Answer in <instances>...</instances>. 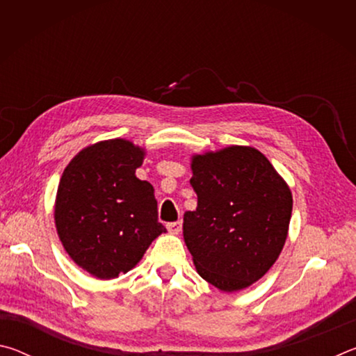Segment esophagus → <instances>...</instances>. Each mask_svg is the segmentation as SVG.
Wrapping results in <instances>:
<instances>
[{"instance_id":"1","label":"esophagus","mask_w":356,"mask_h":356,"mask_svg":"<svg viewBox=\"0 0 356 356\" xmlns=\"http://www.w3.org/2000/svg\"><path fill=\"white\" fill-rule=\"evenodd\" d=\"M180 229H182V221H174L168 225V231L171 234H179Z\"/></svg>"}]
</instances>
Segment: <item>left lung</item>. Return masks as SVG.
Masks as SVG:
<instances>
[{"label": "left lung", "instance_id": "obj_1", "mask_svg": "<svg viewBox=\"0 0 356 356\" xmlns=\"http://www.w3.org/2000/svg\"><path fill=\"white\" fill-rule=\"evenodd\" d=\"M197 207L184 240L201 278L222 292L261 280L286 243L292 193L262 152L229 146L191 156Z\"/></svg>", "mask_w": 356, "mask_h": 356}]
</instances>
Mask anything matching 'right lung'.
<instances>
[{
  "instance_id": "right-lung-1",
  "label": "right lung",
  "mask_w": 356,
  "mask_h": 356,
  "mask_svg": "<svg viewBox=\"0 0 356 356\" xmlns=\"http://www.w3.org/2000/svg\"><path fill=\"white\" fill-rule=\"evenodd\" d=\"M144 155L122 138L95 143L72 159L59 180V240L72 261L99 280L127 273L166 232L154 186L135 176Z\"/></svg>"
}]
</instances>
